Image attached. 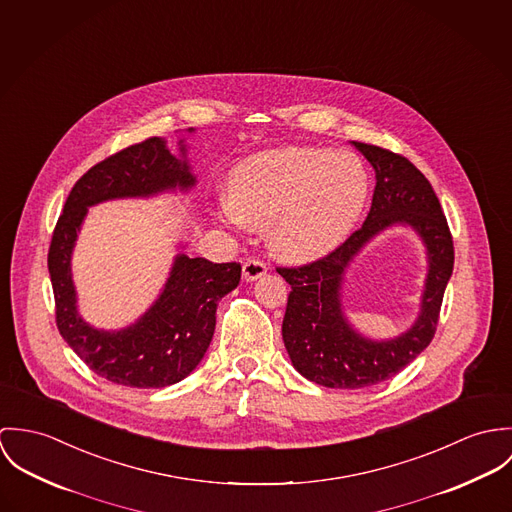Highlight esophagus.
<instances>
[{
  "mask_svg": "<svg viewBox=\"0 0 512 512\" xmlns=\"http://www.w3.org/2000/svg\"><path fill=\"white\" fill-rule=\"evenodd\" d=\"M265 273H267V265L263 261H259V259H247L243 263V279L245 281H257Z\"/></svg>",
  "mask_w": 512,
  "mask_h": 512,
  "instance_id": "1",
  "label": "esophagus"
}]
</instances>
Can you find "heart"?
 I'll return each instance as SVG.
<instances>
[{
    "label": "heart",
    "mask_w": 512,
    "mask_h": 512,
    "mask_svg": "<svg viewBox=\"0 0 512 512\" xmlns=\"http://www.w3.org/2000/svg\"><path fill=\"white\" fill-rule=\"evenodd\" d=\"M367 192V172L357 157L318 147H279L235 167L224 214L237 226H269L277 255L308 261L340 245Z\"/></svg>",
    "instance_id": "1"
}]
</instances>
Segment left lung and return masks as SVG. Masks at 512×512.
Wrapping results in <instances>:
<instances>
[{
	"mask_svg": "<svg viewBox=\"0 0 512 512\" xmlns=\"http://www.w3.org/2000/svg\"><path fill=\"white\" fill-rule=\"evenodd\" d=\"M353 145L377 176L367 220L332 253L300 267H277L290 284L283 320L290 361L308 381L330 389L371 387L395 377L414 361L436 334L444 290L454 271L452 231L428 178L389 149L359 141ZM393 223L412 225L429 249L431 269L423 308L415 326L397 341H365L342 318L340 279L352 255Z\"/></svg>",
	"mask_w": 512,
	"mask_h": 512,
	"instance_id": "1",
	"label": "left lung"
}]
</instances>
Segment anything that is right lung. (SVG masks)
Listing matches in <instances>:
<instances>
[{"label": "right lung", "mask_w": 512, "mask_h": 512, "mask_svg": "<svg viewBox=\"0 0 512 512\" xmlns=\"http://www.w3.org/2000/svg\"><path fill=\"white\" fill-rule=\"evenodd\" d=\"M184 155V145L180 147ZM194 184L186 161L172 157L159 137L125 147L94 165L72 186L49 247L57 328L74 353L100 377L135 389H161L182 381L202 361L216 328L222 296L241 279L239 263H212L180 253L159 300L119 332L88 326L76 312L70 255L88 212L104 200L151 196Z\"/></svg>", "instance_id": "add662e5"}]
</instances>
